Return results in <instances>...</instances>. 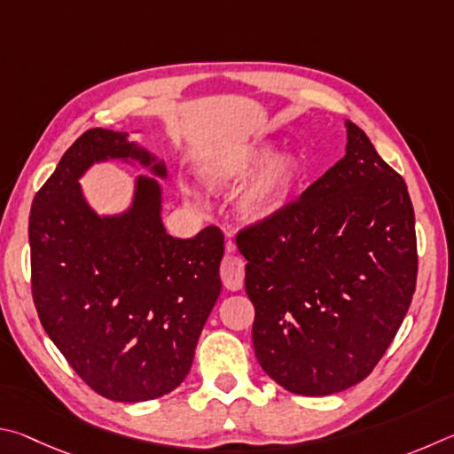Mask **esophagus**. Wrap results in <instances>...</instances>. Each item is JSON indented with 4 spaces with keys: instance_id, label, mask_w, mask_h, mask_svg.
<instances>
[{
    "instance_id": "1",
    "label": "esophagus",
    "mask_w": 454,
    "mask_h": 454,
    "mask_svg": "<svg viewBox=\"0 0 454 454\" xmlns=\"http://www.w3.org/2000/svg\"><path fill=\"white\" fill-rule=\"evenodd\" d=\"M225 249L229 255L223 259L221 263L223 285H225L229 291H239L243 289V277H245L243 259L239 255H235V243L231 239L225 243Z\"/></svg>"
}]
</instances>
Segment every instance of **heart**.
Segmentation results:
<instances>
[{"instance_id":"obj_1","label":"heart","mask_w":454,"mask_h":454,"mask_svg":"<svg viewBox=\"0 0 454 454\" xmlns=\"http://www.w3.org/2000/svg\"><path fill=\"white\" fill-rule=\"evenodd\" d=\"M275 143L261 141L239 149L227 151L205 163L199 171L203 185L211 193H229L241 187L235 199V213L247 225H263L287 209L301 179L299 159L293 155H277ZM189 201L199 203L195 189L183 187Z\"/></svg>"}]
</instances>
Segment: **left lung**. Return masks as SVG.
<instances>
[{"label": "left lung", "instance_id": "1", "mask_svg": "<svg viewBox=\"0 0 454 454\" xmlns=\"http://www.w3.org/2000/svg\"><path fill=\"white\" fill-rule=\"evenodd\" d=\"M345 127V157L279 217L237 235L257 361L305 396L361 383L393 343L417 285L407 185L363 129Z\"/></svg>", "mask_w": 454, "mask_h": 454}]
</instances>
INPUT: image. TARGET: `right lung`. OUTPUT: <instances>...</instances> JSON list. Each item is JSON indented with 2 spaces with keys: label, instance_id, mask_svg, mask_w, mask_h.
<instances>
[{
  "label": "right lung",
  "instance_id": "1",
  "mask_svg": "<svg viewBox=\"0 0 454 454\" xmlns=\"http://www.w3.org/2000/svg\"><path fill=\"white\" fill-rule=\"evenodd\" d=\"M123 160L136 176L123 212L99 215L78 179ZM167 165L129 133L90 129L63 153L29 215L31 289L53 345L95 393L141 403L177 388L221 293L223 233L177 239L163 225Z\"/></svg>",
  "mask_w": 454,
  "mask_h": 454
}]
</instances>
